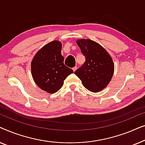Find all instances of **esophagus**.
Masks as SVG:
<instances>
[{
    "instance_id": "1",
    "label": "esophagus",
    "mask_w": 145,
    "mask_h": 145,
    "mask_svg": "<svg viewBox=\"0 0 145 145\" xmlns=\"http://www.w3.org/2000/svg\"><path fill=\"white\" fill-rule=\"evenodd\" d=\"M76 69H77V67H73V68H72V70H73V71H74V72L76 70Z\"/></svg>"
}]
</instances>
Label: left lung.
Masks as SVG:
<instances>
[{
    "mask_svg": "<svg viewBox=\"0 0 145 145\" xmlns=\"http://www.w3.org/2000/svg\"><path fill=\"white\" fill-rule=\"evenodd\" d=\"M76 43L86 58L74 74L87 90L98 92L106 88L114 72L112 58L104 47L91 39H78Z\"/></svg>",
    "mask_w": 145,
    "mask_h": 145,
    "instance_id": "1",
    "label": "left lung"
}]
</instances>
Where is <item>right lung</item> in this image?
Returning <instances> with one entry per match:
<instances>
[{
	"label": "right lung",
	"mask_w": 145,
	"mask_h": 145,
	"mask_svg": "<svg viewBox=\"0 0 145 145\" xmlns=\"http://www.w3.org/2000/svg\"><path fill=\"white\" fill-rule=\"evenodd\" d=\"M62 44L53 41L37 51L31 63V75L41 90L53 94L62 87L65 79L73 71L64 64Z\"/></svg>",
	"instance_id": "add662e5"
}]
</instances>
